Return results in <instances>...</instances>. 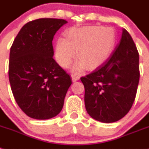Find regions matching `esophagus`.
I'll use <instances>...</instances> for the list:
<instances>
[{"instance_id":"34e87169","label":"esophagus","mask_w":149,"mask_h":149,"mask_svg":"<svg viewBox=\"0 0 149 149\" xmlns=\"http://www.w3.org/2000/svg\"><path fill=\"white\" fill-rule=\"evenodd\" d=\"M71 77H72V80H73V82H76V81H78L80 78L79 76H78V75H76V74H72L71 75Z\"/></svg>"}]
</instances>
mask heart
<instances>
[{
    "label": "heart",
    "mask_w": 149,
    "mask_h": 149,
    "mask_svg": "<svg viewBox=\"0 0 149 149\" xmlns=\"http://www.w3.org/2000/svg\"><path fill=\"white\" fill-rule=\"evenodd\" d=\"M66 39L58 38L55 51V60L63 68H67L75 58L74 72L85 67L94 70L103 65L112 55L116 42V34L112 28L90 25L71 28L65 33Z\"/></svg>",
    "instance_id": "obj_1"
}]
</instances>
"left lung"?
Returning a JSON list of instances; mask_svg holds the SVG:
<instances>
[{"label": "left lung", "mask_w": 149, "mask_h": 149, "mask_svg": "<svg viewBox=\"0 0 149 149\" xmlns=\"http://www.w3.org/2000/svg\"><path fill=\"white\" fill-rule=\"evenodd\" d=\"M80 79L85 87V109L91 117L112 123L126 116L136 97L139 67L136 46L125 28L108 60Z\"/></svg>", "instance_id": "1"}]
</instances>
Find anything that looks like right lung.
Returning <instances> with one entry per match:
<instances>
[{"mask_svg":"<svg viewBox=\"0 0 149 149\" xmlns=\"http://www.w3.org/2000/svg\"><path fill=\"white\" fill-rule=\"evenodd\" d=\"M67 22L39 19L22 28L10 48L9 80L21 109L34 119H49L64 106L70 76L53 59V37Z\"/></svg>","mask_w":149,"mask_h":149,"instance_id":"add662e5","label":"right lung"}]
</instances>
